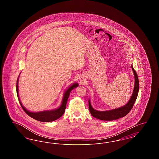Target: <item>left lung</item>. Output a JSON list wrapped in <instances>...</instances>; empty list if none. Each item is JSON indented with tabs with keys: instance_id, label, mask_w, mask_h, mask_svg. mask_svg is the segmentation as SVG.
<instances>
[{
	"instance_id": "obj_1",
	"label": "left lung",
	"mask_w": 159,
	"mask_h": 159,
	"mask_svg": "<svg viewBox=\"0 0 159 159\" xmlns=\"http://www.w3.org/2000/svg\"><path fill=\"white\" fill-rule=\"evenodd\" d=\"M131 67L135 77V85H134L133 93L132 95L131 98L129 99L128 102L126 105L121 107H119L118 108H116V109L108 110V111H101L96 110L92 108V107L91 106L90 100L89 99V109L91 115L93 117L102 120L111 121V120H116L123 117H125L126 115H127L129 113V111L131 110V109L132 108L135 102V101L138 94L139 88V80H138L137 73L133 67L132 65L131 66Z\"/></svg>"
}]
</instances>
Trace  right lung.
I'll use <instances>...</instances> for the list:
<instances>
[{"mask_svg": "<svg viewBox=\"0 0 159 159\" xmlns=\"http://www.w3.org/2000/svg\"><path fill=\"white\" fill-rule=\"evenodd\" d=\"M18 78H19V76H18V77L17 79V81H16V90L17 96H18V98L19 100L20 105L22 107L24 111L27 115H29L30 117L33 118L34 119H35L36 120L42 121V122L54 121L61 117L65 112L67 99L69 97L70 92L79 86V84L77 83H73L71 86H70L68 88V89L66 90V91L64 92V97H63L62 101V104L59 108L55 109V110H47V111H40V112L33 113V112H30L29 110H27V109H25V108L23 106V104H21V102L20 101L19 95H18Z\"/></svg>", "mask_w": 159, "mask_h": 159, "instance_id": "obj_1", "label": "right lung"}]
</instances>
